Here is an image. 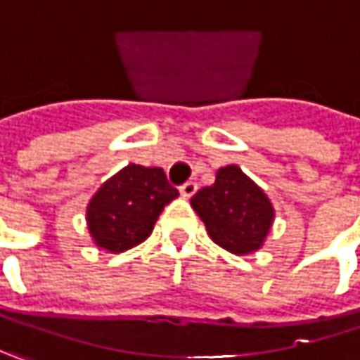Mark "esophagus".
<instances>
[{
    "label": "esophagus",
    "instance_id": "34e87169",
    "mask_svg": "<svg viewBox=\"0 0 360 360\" xmlns=\"http://www.w3.org/2000/svg\"><path fill=\"white\" fill-rule=\"evenodd\" d=\"M179 191L183 198H187V200H189V198L198 191V183H195V181H187V183H183V185H181Z\"/></svg>",
    "mask_w": 360,
    "mask_h": 360
}]
</instances>
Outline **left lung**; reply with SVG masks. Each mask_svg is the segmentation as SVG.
Segmentation results:
<instances>
[{
  "label": "left lung",
  "mask_w": 360,
  "mask_h": 360,
  "mask_svg": "<svg viewBox=\"0 0 360 360\" xmlns=\"http://www.w3.org/2000/svg\"><path fill=\"white\" fill-rule=\"evenodd\" d=\"M191 207L210 238L238 257L257 252L275 220L266 193L236 165L222 167L214 185L201 187L191 198Z\"/></svg>",
  "instance_id": "1"
}]
</instances>
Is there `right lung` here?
<instances>
[{
    "instance_id": "right-lung-1",
    "label": "right lung",
    "mask_w": 360,
    "mask_h": 360,
    "mask_svg": "<svg viewBox=\"0 0 360 360\" xmlns=\"http://www.w3.org/2000/svg\"><path fill=\"white\" fill-rule=\"evenodd\" d=\"M179 191L160 167L128 165L105 181L87 205V228L94 243L110 252H124L144 243L160 212Z\"/></svg>"
}]
</instances>
